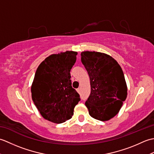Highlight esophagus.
Masks as SVG:
<instances>
[{
  "label": "esophagus",
  "mask_w": 154,
  "mask_h": 154,
  "mask_svg": "<svg viewBox=\"0 0 154 154\" xmlns=\"http://www.w3.org/2000/svg\"><path fill=\"white\" fill-rule=\"evenodd\" d=\"M77 91L78 93H80V88H78V89H77Z\"/></svg>",
  "instance_id": "34e87169"
}]
</instances>
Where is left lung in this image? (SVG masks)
Returning <instances> with one entry per match:
<instances>
[{"label":"left lung","mask_w":154,"mask_h":154,"mask_svg":"<svg viewBox=\"0 0 154 154\" xmlns=\"http://www.w3.org/2000/svg\"><path fill=\"white\" fill-rule=\"evenodd\" d=\"M81 61L90 78L91 94L85 102L91 117L109 120L119 113L127 97L122 68L110 55L97 51L81 52Z\"/></svg>","instance_id":"1"}]
</instances>
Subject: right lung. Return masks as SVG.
<instances>
[{
  "instance_id": "add662e5",
  "label": "right lung",
  "mask_w": 154,
  "mask_h": 154,
  "mask_svg": "<svg viewBox=\"0 0 154 154\" xmlns=\"http://www.w3.org/2000/svg\"><path fill=\"white\" fill-rule=\"evenodd\" d=\"M77 51L51 54L39 65L31 87L32 100L41 115L60 124L71 119L79 94L72 88L70 71Z\"/></svg>"
}]
</instances>
